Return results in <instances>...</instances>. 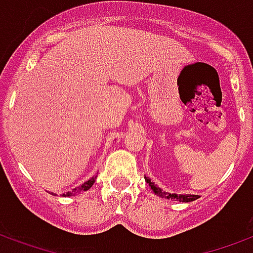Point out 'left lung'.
<instances>
[{
    "instance_id": "left-lung-1",
    "label": "left lung",
    "mask_w": 253,
    "mask_h": 253,
    "mask_svg": "<svg viewBox=\"0 0 253 253\" xmlns=\"http://www.w3.org/2000/svg\"><path fill=\"white\" fill-rule=\"evenodd\" d=\"M144 179H146V182L148 183V186L151 187V190L157 194L158 196H161V198H166V199H171V200H179V202H186V203H188V202H194V200H196L199 196L198 195H178V194H169V192H166V191H163L162 188H159V187H157L154 183L151 182V179L147 178V176H144Z\"/></svg>"
}]
</instances>
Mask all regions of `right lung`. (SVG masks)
<instances>
[{
    "label": "right lung",
    "mask_w": 253,
    "mask_h": 253,
    "mask_svg": "<svg viewBox=\"0 0 253 253\" xmlns=\"http://www.w3.org/2000/svg\"><path fill=\"white\" fill-rule=\"evenodd\" d=\"M95 178L96 176H92L91 179H88L87 182H84V184H81L80 187H77V188H74L73 191H70V192H66V194H62V196H73L75 195V194H81V192H84V191H87L90 187L94 184V182H95Z\"/></svg>",
    "instance_id": "add662e5"
}]
</instances>
